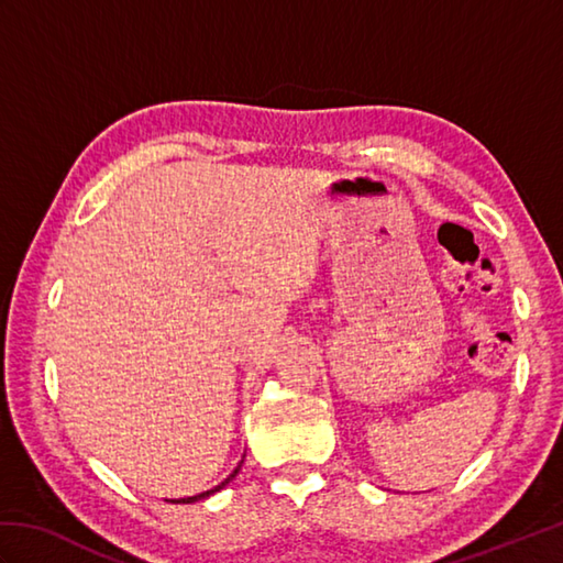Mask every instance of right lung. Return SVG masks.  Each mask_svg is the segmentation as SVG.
Wrapping results in <instances>:
<instances>
[{
	"label": "right lung",
	"instance_id": "add662e5",
	"mask_svg": "<svg viewBox=\"0 0 563 563\" xmlns=\"http://www.w3.org/2000/svg\"><path fill=\"white\" fill-rule=\"evenodd\" d=\"M242 464H244V460H242V462H239V464L234 466V472H232L230 476H227V479H224V482H220L218 486H212V488H210V492H202V494H196V496H188V498H172V500H169V504H196V500H202V498H210L212 494H218V492H222V488H224L227 484H230V482L234 479V476L239 474V470H242Z\"/></svg>",
	"mask_w": 563,
	"mask_h": 563
}]
</instances>
